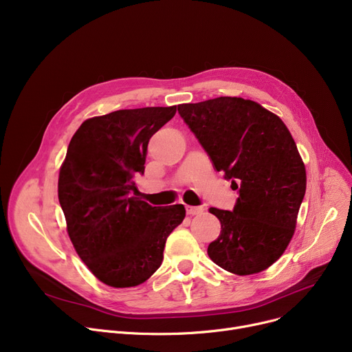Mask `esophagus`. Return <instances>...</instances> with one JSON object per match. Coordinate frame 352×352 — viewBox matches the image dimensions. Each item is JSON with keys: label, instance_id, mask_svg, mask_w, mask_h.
<instances>
[{"label": "esophagus", "instance_id": "obj_1", "mask_svg": "<svg viewBox=\"0 0 352 352\" xmlns=\"http://www.w3.org/2000/svg\"><path fill=\"white\" fill-rule=\"evenodd\" d=\"M186 212H188V214L190 216H195V214H200L203 212V208L201 206H186Z\"/></svg>", "mask_w": 352, "mask_h": 352}]
</instances>
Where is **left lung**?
Listing matches in <instances>:
<instances>
[{"label":"left lung","instance_id":"8db88e82","mask_svg":"<svg viewBox=\"0 0 352 352\" xmlns=\"http://www.w3.org/2000/svg\"><path fill=\"white\" fill-rule=\"evenodd\" d=\"M177 111L239 193L232 212L209 209L221 224L209 257L237 276L265 270L290 243L305 195V168L290 131L277 115L243 98L182 103Z\"/></svg>","mask_w":352,"mask_h":352}]
</instances>
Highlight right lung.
<instances>
[{
    "instance_id": "add662e5",
    "label": "right lung",
    "mask_w": 352,
    "mask_h": 352,
    "mask_svg": "<svg viewBox=\"0 0 352 352\" xmlns=\"http://www.w3.org/2000/svg\"><path fill=\"white\" fill-rule=\"evenodd\" d=\"M176 107L122 109L87 119L72 136L58 179L69 239L92 274L115 288L146 281L186 210L153 208L133 177L144 172L149 139Z\"/></svg>"
}]
</instances>
